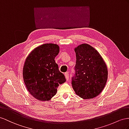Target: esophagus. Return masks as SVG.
<instances>
[{
	"instance_id": "esophagus-1",
	"label": "esophagus",
	"mask_w": 129,
	"mask_h": 129,
	"mask_svg": "<svg viewBox=\"0 0 129 129\" xmlns=\"http://www.w3.org/2000/svg\"><path fill=\"white\" fill-rule=\"evenodd\" d=\"M69 72H67L65 74V77L66 78V80H67V81H68L69 80Z\"/></svg>"
}]
</instances>
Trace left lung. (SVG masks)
<instances>
[{
  "label": "left lung",
  "mask_w": 129,
  "mask_h": 129,
  "mask_svg": "<svg viewBox=\"0 0 129 129\" xmlns=\"http://www.w3.org/2000/svg\"><path fill=\"white\" fill-rule=\"evenodd\" d=\"M75 52L76 76L72 79V87L76 94L82 99L95 98L106 84V64L96 49L87 44L78 45L75 48Z\"/></svg>",
  "instance_id": "left-lung-1"
}]
</instances>
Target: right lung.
<instances>
[{
	"label": "right lung",
	"mask_w": 129,
	"mask_h": 129,
	"mask_svg": "<svg viewBox=\"0 0 129 129\" xmlns=\"http://www.w3.org/2000/svg\"><path fill=\"white\" fill-rule=\"evenodd\" d=\"M59 52L55 44H45L33 49L26 58L23 78L28 91L40 101H49L57 92L59 84L66 81L59 70L55 57Z\"/></svg>",
	"instance_id": "right-lung-1"
}]
</instances>
